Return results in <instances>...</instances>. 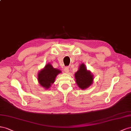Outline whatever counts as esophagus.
Listing matches in <instances>:
<instances>
[{
    "instance_id": "1",
    "label": "esophagus",
    "mask_w": 131,
    "mask_h": 131,
    "mask_svg": "<svg viewBox=\"0 0 131 131\" xmlns=\"http://www.w3.org/2000/svg\"><path fill=\"white\" fill-rule=\"evenodd\" d=\"M64 71H65L66 73H68L69 72V67H68V66L65 67Z\"/></svg>"
}]
</instances>
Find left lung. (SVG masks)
Returning a JSON list of instances; mask_svg holds the SVG:
<instances>
[{"label":"left lung","mask_w":131,"mask_h":131,"mask_svg":"<svg viewBox=\"0 0 131 131\" xmlns=\"http://www.w3.org/2000/svg\"><path fill=\"white\" fill-rule=\"evenodd\" d=\"M76 84L81 89H85L93 84L94 76L89 70L87 69L83 63L79 66L77 71L74 73Z\"/></svg>","instance_id":"1"}]
</instances>
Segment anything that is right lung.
<instances>
[{"label": "right lung", "instance_id": "obj_1", "mask_svg": "<svg viewBox=\"0 0 131 131\" xmlns=\"http://www.w3.org/2000/svg\"><path fill=\"white\" fill-rule=\"evenodd\" d=\"M60 73V70L54 68L51 64L48 63L38 73L37 80L41 86L48 89L54 83L56 77Z\"/></svg>", "mask_w": 131, "mask_h": 131}]
</instances>
